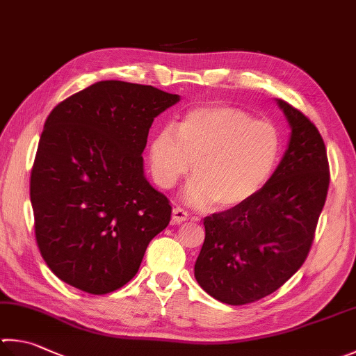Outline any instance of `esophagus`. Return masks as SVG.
I'll use <instances>...</instances> for the list:
<instances>
[{
    "mask_svg": "<svg viewBox=\"0 0 356 356\" xmlns=\"http://www.w3.org/2000/svg\"><path fill=\"white\" fill-rule=\"evenodd\" d=\"M186 220H189V213L184 209H181V207H175L172 212V225H181L184 223Z\"/></svg>",
    "mask_w": 356,
    "mask_h": 356,
    "instance_id": "34e87169",
    "label": "esophagus"
}]
</instances>
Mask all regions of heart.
Wrapping results in <instances>:
<instances>
[{
    "instance_id": "obj_1",
    "label": "heart",
    "mask_w": 356,
    "mask_h": 356,
    "mask_svg": "<svg viewBox=\"0 0 356 356\" xmlns=\"http://www.w3.org/2000/svg\"><path fill=\"white\" fill-rule=\"evenodd\" d=\"M282 150L277 127L237 106L212 104L184 113L173 127L155 133L149 145L152 177L172 189L192 167L186 200L203 207L231 209L264 189Z\"/></svg>"
}]
</instances>
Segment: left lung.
<instances>
[{
    "label": "left lung",
    "mask_w": 356,
    "mask_h": 356,
    "mask_svg": "<svg viewBox=\"0 0 356 356\" xmlns=\"http://www.w3.org/2000/svg\"><path fill=\"white\" fill-rule=\"evenodd\" d=\"M277 104L291 127L277 169L257 195L204 218L195 279L223 304L245 305L279 290L305 261L325 204L324 139L302 111Z\"/></svg>",
    "instance_id": "obj_1"
}]
</instances>
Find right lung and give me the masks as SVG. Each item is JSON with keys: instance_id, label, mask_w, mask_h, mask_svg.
<instances>
[{"instance_id": "add662e5", "label": "right lung", "mask_w": 356, "mask_h": 356, "mask_svg": "<svg viewBox=\"0 0 356 356\" xmlns=\"http://www.w3.org/2000/svg\"><path fill=\"white\" fill-rule=\"evenodd\" d=\"M179 100L155 86L104 80L54 108L31 172L38 250L68 285L90 294L135 277L172 206L144 175L155 119Z\"/></svg>"}]
</instances>
